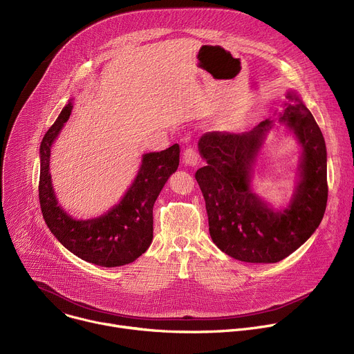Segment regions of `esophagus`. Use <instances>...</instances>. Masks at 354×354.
<instances>
[{
    "mask_svg": "<svg viewBox=\"0 0 354 354\" xmlns=\"http://www.w3.org/2000/svg\"><path fill=\"white\" fill-rule=\"evenodd\" d=\"M183 162L189 167H196L200 162V157L198 153L193 149V147H187L183 151Z\"/></svg>",
    "mask_w": 354,
    "mask_h": 354,
    "instance_id": "1",
    "label": "esophagus"
}]
</instances>
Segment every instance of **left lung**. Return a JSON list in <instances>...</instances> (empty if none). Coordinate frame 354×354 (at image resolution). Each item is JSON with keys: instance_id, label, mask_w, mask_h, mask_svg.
<instances>
[{"instance_id": "1", "label": "left lung", "mask_w": 354, "mask_h": 354, "mask_svg": "<svg viewBox=\"0 0 354 354\" xmlns=\"http://www.w3.org/2000/svg\"><path fill=\"white\" fill-rule=\"evenodd\" d=\"M279 122L301 146L299 183L289 205L275 209L253 193L254 162L272 121L250 132H207L198 151L207 165L196 180L205 200L212 242L245 263H278L297 250L322 221L326 200V147L314 116L295 91L286 94Z\"/></svg>"}]
</instances>
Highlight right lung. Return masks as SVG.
<instances>
[{
    "label": "right lung",
    "instance_id": "1",
    "mask_svg": "<svg viewBox=\"0 0 354 354\" xmlns=\"http://www.w3.org/2000/svg\"><path fill=\"white\" fill-rule=\"evenodd\" d=\"M69 101L40 146L39 198L47 226L54 236L79 259L100 267L133 263L151 245L153 207L168 178L179 165V145L143 156L140 169L120 204L104 215L75 219L58 204L50 174L51 146L72 112Z\"/></svg>",
    "mask_w": 354,
    "mask_h": 354
}]
</instances>
